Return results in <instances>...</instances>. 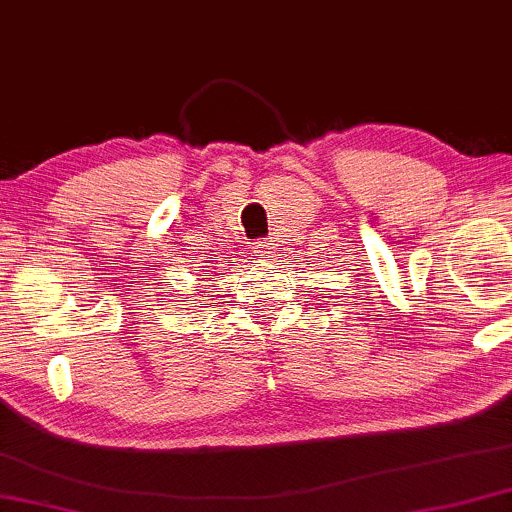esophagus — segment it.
I'll use <instances>...</instances> for the list:
<instances>
[{"label":"esophagus","mask_w":512,"mask_h":512,"mask_svg":"<svg viewBox=\"0 0 512 512\" xmlns=\"http://www.w3.org/2000/svg\"><path fill=\"white\" fill-rule=\"evenodd\" d=\"M252 248H255V252L260 257H271L276 252V243H271V241H257L255 245H252Z\"/></svg>","instance_id":"obj_1"}]
</instances>
